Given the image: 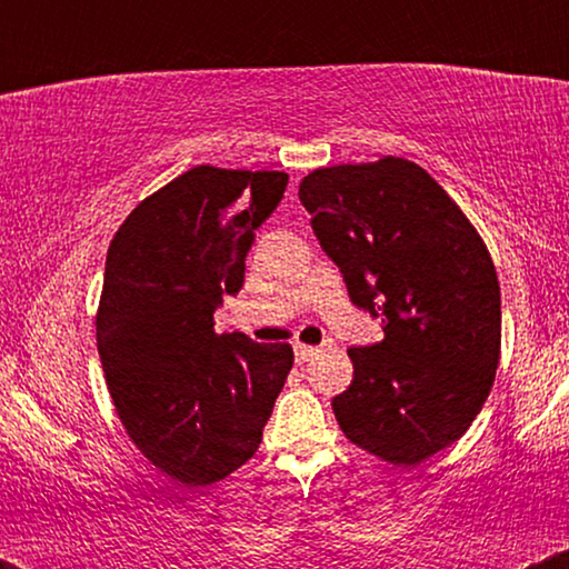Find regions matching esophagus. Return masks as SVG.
<instances>
[{
	"label": "esophagus",
	"instance_id": "esophagus-1",
	"mask_svg": "<svg viewBox=\"0 0 569 569\" xmlns=\"http://www.w3.org/2000/svg\"><path fill=\"white\" fill-rule=\"evenodd\" d=\"M293 356H297L299 363H307L312 356H318V348H312V345H302V342H299V345H293Z\"/></svg>",
	"mask_w": 569,
	"mask_h": 569
}]
</instances>
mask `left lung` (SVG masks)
<instances>
[{
    "label": "left lung",
    "mask_w": 569,
    "mask_h": 569,
    "mask_svg": "<svg viewBox=\"0 0 569 569\" xmlns=\"http://www.w3.org/2000/svg\"><path fill=\"white\" fill-rule=\"evenodd\" d=\"M318 243L350 302L382 339L350 348L335 396L352 443L417 466L460 439L485 407L500 358V283L466 213L415 162L318 168L299 184Z\"/></svg>",
    "instance_id": "obj_1"
}]
</instances>
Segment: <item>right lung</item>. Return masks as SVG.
<instances>
[{
	"label": "right lung",
	"instance_id": "add662e5",
	"mask_svg": "<svg viewBox=\"0 0 569 569\" xmlns=\"http://www.w3.org/2000/svg\"><path fill=\"white\" fill-rule=\"evenodd\" d=\"M286 184L280 171L198 166L143 200L109 246L96 318L109 393L136 447L187 487L257 452L293 367L291 345L213 331Z\"/></svg>",
	"mask_w": 569,
	"mask_h": 569
}]
</instances>
